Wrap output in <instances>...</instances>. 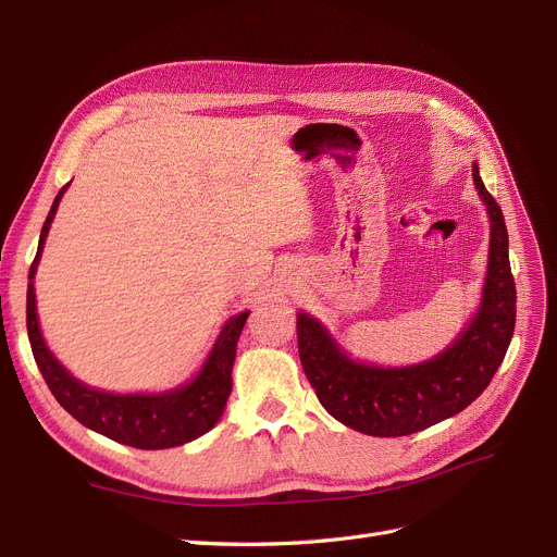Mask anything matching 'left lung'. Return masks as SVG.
<instances>
[{
    "instance_id": "obj_1",
    "label": "left lung",
    "mask_w": 557,
    "mask_h": 557,
    "mask_svg": "<svg viewBox=\"0 0 557 557\" xmlns=\"http://www.w3.org/2000/svg\"><path fill=\"white\" fill-rule=\"evenodd\" d=\"M471 176L491 215V256L479 313L440 356L411 367H372L350 360L309 313H297V346L305 374L325 411L372 436H404L460 413L493 381L516 327V283L509 234L479 164Z\"/></svg>"
}]
</instances>
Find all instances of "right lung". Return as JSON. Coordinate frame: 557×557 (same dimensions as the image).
Returning <instances> with one entry per match:
<instances>
[{"label":"right lung","mask_w":557,"mask_h":557,"mask_svg":"<svg viewBox=\"0 0 557 557\" xmlns=\"http://www.w3.org/2000/svg\"><path fill=\"white\" fill-rule=\"evenodd\" d=\"M66 185L58 193L53 207L48 211L39 237L37 258L29 267L27 334L39 372L64 411H70L81 425L104 434L117 444L141 450L174 448L188 444L209 432L225 411L227 397L232 393V364L234 358H237V342L248 311L227 320L205 367H201V372L190 383L176 387V391L153 395H113L95 391V387H88L86 383L74 379L55 360V356L44 342L37 320L35 285H32V278L37 274L44 242L48 237L50 223H53Z\"/></svg>","instance_id":"right-lung-1"}]
</instances>
